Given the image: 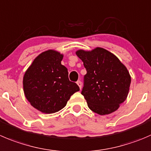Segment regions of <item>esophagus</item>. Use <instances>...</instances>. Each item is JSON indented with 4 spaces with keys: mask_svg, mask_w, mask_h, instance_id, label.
Masks as SVG:
<instances>
[{
    "mask_svg": "<svg viewBox=\"0 0 151 151\" xmlns=\"http://www.w3.org/2000/svg\"><path fill=\"white\" fill-rule=\"evenodd\" d=\"M77 84L78 85V86H79V87H80V88L81 89L82 88V83H81V81H80V80H78V81L77 82Z\"/></svg>",
    "mask_w": 151,
    "mask_h": 151,
    "instance_id": "obj_1",
    "label": "esophagus"
}]
</instances>
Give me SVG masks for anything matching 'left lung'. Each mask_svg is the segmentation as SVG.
Here are the masks:
<instances>
[{
  "label": "left lung",
  "instance_id": "1",
  "mask_svg": "<svg viewBox=\"0 0 151 151\" xmlns=\"http://www.w3.org/2000/svg\"><path fill=\"white\" fill-rule=\"evenodd\" d=\"M76 55L87 71L81 93L88 108L99 115L114 112L126 99L129 91L131 78L125 65L103 48L80 49Z\"/></svg>",
  "mask_w": 151,
  "mask_h": 151
}]
</instances>
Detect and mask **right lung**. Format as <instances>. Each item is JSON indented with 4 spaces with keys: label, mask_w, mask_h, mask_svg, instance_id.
<instances>
[{
    "label": "right lung",
    "mask_w": 151,
    "mask_h": 151,
    "mask_svg": "<svg viewBox=\"0 0 151 151\" xmlns=\"http://www.w3.org/2000/svg\"><path fill=\"white\" fill-rule=\"evenodd\" d=\"M63 55L45 51L37 57L25 72L24 94L31 105L44 114H53L66 105L71 96L80 91L68 80L66 67L61 64Z\"/></svg>",
    "instance_id": "right-lung-1"
}]
</instances>
